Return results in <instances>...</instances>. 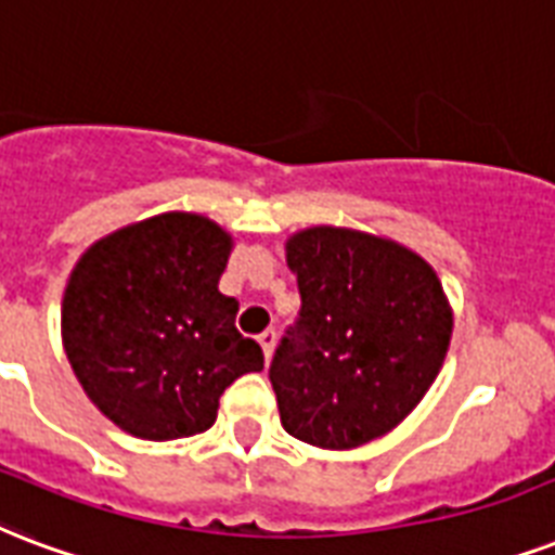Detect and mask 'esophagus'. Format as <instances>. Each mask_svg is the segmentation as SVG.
<instances>
[{
  "label": "esophagus",
  "instance_id": "34e87169",
  "mask_svg": "<svg viewBox=\"0 0 555 555\" xmlns=\"http://www.w3.org/2000/svg\"><path fill=\"white\" fill-rule=\"evenodd\" d=\"M259 346L261 352H264V361H270V358H273V349H276V332L270 328V332L259 334Z\"/></svg>",
  "mask_w": 555,
  "mask_h": 555
}]
</instances>
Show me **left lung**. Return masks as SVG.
Listing matches in <instances>:
<instances>
[{"mask_svg": "<svg viewBox=\"0 0 555 555\" xmlns=\"http://www.w3.org/2000/svg\"><path fill=\"white\" fill-rule=\"evenodd\" d=\"M302 311L270 363L291 437L349 451L390 434L446 363L454 311L437 270L399 241L308 227L285 241Z\"/></svg>", "mask_w": 555, "mask_h": 555, "instance_id": "8db88e82", "label": "left lung"}]
</instances>
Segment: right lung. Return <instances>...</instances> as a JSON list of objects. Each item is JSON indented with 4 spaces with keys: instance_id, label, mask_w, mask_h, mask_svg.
Listing matches in <instances>:
<instances>
[{
    "instance_id": "add662e5",
    "label": "right lung",
    "mask_w": 555,
    "mask_h": 555,
    "mask_svg": "<svg viewBox=\"0 0 555 555\" xmlns=\"http://www.w3.org/2000/svg\"><path fill=\"white\" fill-rule=\"evenodd\" d=\"M235 241L197 211L127 223L83 249L61 306V337L87 399L130 437L203 434L232 380L264 370L218 291Z\"/></svg>"
}]
</instances>
